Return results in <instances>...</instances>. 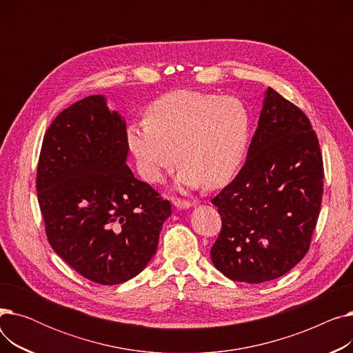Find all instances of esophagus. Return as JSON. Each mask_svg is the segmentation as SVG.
I'll list each match as a JSON object with an SVG mask.
<instances>
[{"label": "esophagus", "instance_id": "obj_1", "mask_svg": "<svg viewBox=\"0 0 353 353\" xmlns=\"http://www.w3.org/2000/svg\"><path fill=\"white\" fill-rule=\"evenodd\" d=\"M173 205H174L177 209H189V208L192 206V203L188 201V200L174 199V200H173Z\"/></svg>", "mask_w": 353, "mask_h": 353}]
</instances>
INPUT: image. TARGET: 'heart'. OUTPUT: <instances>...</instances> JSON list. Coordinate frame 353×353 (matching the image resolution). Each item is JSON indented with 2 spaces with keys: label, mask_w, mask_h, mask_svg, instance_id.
I'll list each match as a JSON object with an SVG mask.
<instances>
[{
  "label": "heart",
  "mask_w": 353,
  "mask_h": 353,
  "mask_svg": "<svg viewBox=\"0 0 353 353\" xmlns=\"http://www.w3.org/2000/svg\"><path fill=\"white\" fill-rule=\"evenodd\" d=\"M246 104L212 92L176 90L145 110V121L127 128V144L141 177L160 184L179 163L183 189H220L234 177L250 139Z\"/></svg>",
  "instance_id": "1"
}]
</instances>
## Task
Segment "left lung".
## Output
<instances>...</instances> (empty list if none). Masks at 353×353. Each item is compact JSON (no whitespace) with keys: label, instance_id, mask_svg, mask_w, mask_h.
<instances>
[{"label":"left lung","instance_id":"left-lung-1","mask_svg":"<svg viewBox=\"0 0 353 353\" xmlns=\"http://www.w3.org/2000/svg\"><path fill=\"white\" fill-rule=\"evenodd\" d=\"M322 194V153L309 119L268 87L246 163L212 200L221 216L214 268L246 283L288 273L309 250Z\"/></svg>","mask_w":353,"mask_h":353}]
</instances>
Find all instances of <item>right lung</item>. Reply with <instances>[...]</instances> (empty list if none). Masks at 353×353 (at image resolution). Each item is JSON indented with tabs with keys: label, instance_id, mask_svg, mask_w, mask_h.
Listing matches in <instances>:
<instances>
[{
	"label": "right lung",
	"instance_id": "obj_1",
	"mask_svg": "<svg viewBox=\"0 0 353 353\" xmlns=\"http://www.w3.org/2000/svg\"><path fill=\"white\" fill-rule=\"evenodd\" d=\"M125 121L101 94L54 119L37 167V196L54 252L85 279L119 285L152 261L169 200L125 164Z\"/></svg>",
	"mask_w": 353,
	"mask_h": 353
}]
</instances>
